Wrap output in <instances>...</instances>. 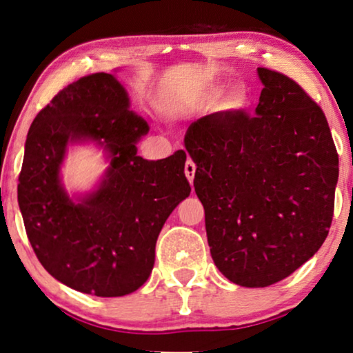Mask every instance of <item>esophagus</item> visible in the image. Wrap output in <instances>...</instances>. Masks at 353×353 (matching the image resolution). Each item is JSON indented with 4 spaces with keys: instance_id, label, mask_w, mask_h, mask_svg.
<instances>
[{
    "instance_id": "obj_1",
    "label": "esophagus",
    "mask_w": 353,
    "mask_h": 353,
    "mask_svg": "<svg viewBox=\"0 0 353 353\" xmlns=\"http://www.w3.org/2000/svg\"><path fill=\"white\" fill-rule=\"evenodd\" d=\"M185 175H186L188 181H190V183L194 181L196 165H194V162H192V161H188V162H186V165H185Z\"/></svg>"
}]
</instances>
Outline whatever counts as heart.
<instances>
[{
    "label": "heart",
    "mask_w": 353,
    "mask_h": 353,
    "mask_svg": "<svg viewBox=\"0 0 353 353\" xmlns=\"http://www.w3.org/2000/svg\"><path fill=\"white\" fill-rule=\"evenodd\" d=\"M196 103L204 108H210L216 103V110L221 114L238 115L248 110L250 105V94L244 86H233L225 91L221 86H205L196 94Z\"/></svg>",
    "instance_id": "b5f03b06"
}]
</instances>
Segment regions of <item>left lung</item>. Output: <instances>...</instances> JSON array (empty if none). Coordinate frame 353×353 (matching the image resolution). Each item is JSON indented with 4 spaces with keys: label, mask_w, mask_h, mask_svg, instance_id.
Listing matches in <instances>:
<instances>
[{
    "label": "left lung",
    "mask_w": 353,
    "mask_h": 353,
    "mask_svg": "<svg viewBox=\"0 0 353 353\" xmlns=\"http://www.w3.org/2000/svg\"><path fill=\"white\" fill-rule=\"evenodd\" d=\"M257 75L255 115L210 114L185 134L212 259L244 288L281 281L318 252L339 176L320 105L279 72L259 67Z\"/></svg>",
    "instance_id": "1"
}]
</instances>
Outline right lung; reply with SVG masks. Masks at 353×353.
<instances>
[{
    "label": "right lung",
    "mask_w": 353,
    "mask_h": 353,
    "mask_svg": "<svg viewBox=\"0 0 353 353\" xmlns=\"http://www.w3.org/2000/svg\"><path fill=\"white\" fill-rule=\"evenodd\" d=\"M148 132L123 85L104 72L59 91L30 125L17 185L23 225L46 272L75 291L120 297L141 288L163 223L190 196L185 151L138 156ZM74 143L103 148L108 168L93 190L69 195L60 168Z\"/></svg>",
    "instance_id": "right-lung-1"
}]
</instances>
